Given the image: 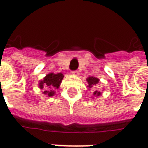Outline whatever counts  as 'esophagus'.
<instances>
[{"label": "esophagus", "instance_id": "1", "mask_svg": "<svg viewBox=\"0 0 148 148\" xmlns=\"http://www.w3.org/2000/svg\"><path fill=\"white\" fill-rule=\"evenodd\" d=\"M71 73H72V74H74V75H78V74H79L78 71H73Z\"/></svg>", "mask_w": 148, "mask_h": 148}]
</instances>
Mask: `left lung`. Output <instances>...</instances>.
Listing matches in <instances>:
<instances>
[{
    "label": "left lung",
    "mask_w": 148,
    "mask_h": 148,
    "mask_svg": "<svg viewBox=\"0 0 148 148\" xmlns=\"http://www.w3.org/2000/svg\"><path fill=\"white\" fill-rule=\"evenodd\" d=\"M87 82H88V84H89V86L88 87H91L94 86V85H96V84L98 83V82H99V79H97V77H89L86 79ZM93 95H95V96H100L101 95V92H97V91H95L94 93H93Z\"/></svg>",
    "instance_id": "8db88e82"
}]
</instances>
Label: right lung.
<instances>
[{"label":"right lung","instance_id":"obj_1","mask_svg":"<svg viewBox=\"0 0 148 148\" xmlns=\"http://www.w3.org/2000/svg\"><path fill=\"white\" fill-rule=\"evenodd\" d=\"M62 78H63V74L61 73L58 74L51 73L47 74L42 81L39 82V86L40 89H45L46 90L42 92L44 94L48 97H51L55 93V90L58 89Z\"/></svg>","mask_w":148,"mask_h":148}]
</instances>
